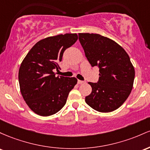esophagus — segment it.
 <instances>
[{
  "mask_svg": "<svg viewBox=\"0 0 150 150\" xmlns=\"http://www.w3.org/2000/svg\"><path fill=\"white\" fill-rule=\"evenodd\" d=\"M86 81H81V80H78V83L79 84H83V83H85Z\"/></svg>",
  "mask_w": 150,
  "mask_h": 150,
  "instance_id": "obj_1",
  "label": "esophagus"
}]
</instances>
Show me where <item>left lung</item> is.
Segmentation results:
<instances>
[{"label":"left lung","instance_id":"8db88e82","mask_svg":"<svg viewBox=\"0 0 150 150\" xmlns=\"http://www.w3.org/2000/svg\"><path fill=\"white\" fill-rule=\"evenodd\" d=\"M79 40L92 67L99 68L97 83L85 101L94 110L112 112L120 107L133 86L134 69L123 48L110 39L98 34L79 33Z\"/></svg>","mask_w":150,"mask_h":150}]
</instances>
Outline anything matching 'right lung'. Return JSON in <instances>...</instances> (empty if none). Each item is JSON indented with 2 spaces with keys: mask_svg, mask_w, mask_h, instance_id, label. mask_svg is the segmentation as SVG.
<instances>
[{
  "mask_svg": "<svg viewBox=\"0 0 150 150\" xmlns=\"http://www.w3.org/2000/svg\"><path fill=\"white\" fill-rule=\"evenodd\" d=\"M78 40L74 34L49 37L37 42L22 62L18 73L21 92L33 112L49 116L59 111L77 83L75 77L56 76L64 52Z\"/></svg>",
  "mask_w": 150,
  "mask_h": 150,
  "instance_id": "add662e5",
  "label": "right lung"
}]
</instances>
